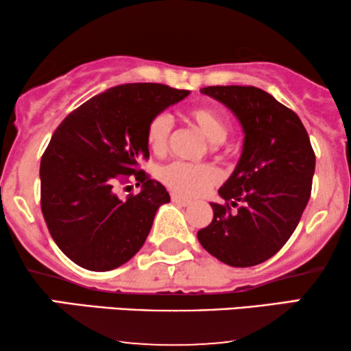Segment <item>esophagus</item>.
<instances>
[{
    "instance_id": "esophagus-1",
    "label": "esophagus",
    "mask_w": 351,
    "mask_h": 351,
    "mask_svg": "<svg viewBox=\"0 0 351 351\" xmlns=\"http://www.w3.org/2000/svg\"><path fill=\"white\" fill-rule=\"evenodd\" d=\"M171 199H172V203H176V204H179V206H189V204H190L189 199L182 198V196L176 195V193L171 195Z\"/></svg>"
}]
</instances>
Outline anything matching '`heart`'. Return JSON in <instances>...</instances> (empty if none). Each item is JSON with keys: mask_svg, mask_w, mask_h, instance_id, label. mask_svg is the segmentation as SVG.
I'll return each mask as SVG.
<instances>
[{"mask_svg": "<svg viewBox=\"0 0 351 351\" xmlns=\"http://www.w3.org/2000/svg\"><path fill=\"white\" fill-rule=\"evenodd\" d=\"M186 121L203 134L217 150L219 143L227 138L230 124L227 117L217 108L209 105H198L185 113ZM172 136V123L166 114H155L147 124L145 141L150 150L156 155L167 152ZM220 171L214 165H190V162L174 161L162 166L160 179L167 189L180 196L193 198L206 193L220 182Z\"/></svg>", "mask_w": 351, "mask_h": 351, "instance_id": "1", "label": "heart"}]
</instances>
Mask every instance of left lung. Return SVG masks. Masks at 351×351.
Returning <instances> with one entry per match:
<instances>
[{
    "mask_svg": "<svg viewBox=\"0 0 351 351\" xmlns=\"http://www.w3.org/2000/svg\"><path fill=\"white\" fill-rule=\"evenodd\" d=\"M201 93L227 105L246 136L237 169L219 190L225 203H210L213 222L199 230L198 239L230 267L258 265L299 225L311 195L315 152L300 118L265 90L208 86Z\"/></svg>",
    "mask_w": 351,
    "mask_h": 351,
    "instance_id": "obj_1",
    "label": "left lung"
}]
</instances>
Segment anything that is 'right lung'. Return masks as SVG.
<instances>
[{
  "mask_svg": "<svg viewBox=\"0 0 351 351\" xmlns=\"http://www.w3.org/2000/svg\"><path fill=\"white\" fill-rule=\"evenodd\" d=\"M186 95L156 83L114 86L57 126L41 156V210L52 239L76 265L108 271L143 246L158 208L171 201L138 167L150 158L147 124ZM131 180L141 193L119 199L116 186Z\"/></svg>",
  "mask_w": 351,
  "mask_h": 351,
  "instance_id": "1",
  "label": "right lung"
}]
</instances>
